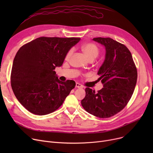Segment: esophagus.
Returning a JSON list of instances; mask_svg holds the SVG:
<instances>
[{"mask_svg":"<svg viewBox=\"0 0 153 153\" xmlns=\"http://www.w3.org/2000/svg\"><path fill=\"white\" fill-rule=\"evenodd\" d=\"M76 88H83V86H82L81 84H80L79 83L76 82Z\"/></svg>","mask_w":153,"mask_h":153,"instance_id":"obj_1","label":"esophagus"}]
</instances>
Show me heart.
I'll return each mask as SVG.
<instances>
[{"label":"heart","instance_id":"heart-1","mask_svg":"<svg viewBox=\"0 0 153 153\" xmlns=\"http://www.w3.org/2000/svg\"><path fill=\"white\" fill-rule=\"evenodd\" d=\"M82 50L89 59H94L95 58H97V56H98L99 53V50L98 49L97 46L91 43H86L84 45L82 46ZM72 52H73V50L71 49L66 55V59H68L71 57L72 54Z\"/></svg>","mask_w":153,"mask_h":153}]
</instances>
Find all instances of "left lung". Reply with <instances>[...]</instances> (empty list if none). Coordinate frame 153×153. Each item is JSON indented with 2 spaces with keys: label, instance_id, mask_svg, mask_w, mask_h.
<instances>
[{
  "label": "left lung",
  "instance_id": "1",
  "mask_svg": "<svg viewBox=\"0 0 153 153\" xmlns=\"http://www.w3.org/2000/svg\"><path fill=\"white\" fill-rule=\"evenodd\" d=\"M105 47V59L97 74L103 87L97 92L87 87L81 105L88 112L101 118H109L122 110L133 94L137 69L130 50L110 38H94Z\"/></svg>",
  "mask_w": 153,
  "mask_h": 153
}]
</instances>
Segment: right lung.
I'll list each match as a JSON object with an SVG mask.
<instances>
[{"instance_id":"obj_1","label":"right lung","mask_w":153,"mask_h":153,"mask_svg":"<svg viewBox=\"0 0 153 153\" xmlns=\"http://www.w3.org/2000/svg\"><path fill=\"white\" fill-rule=\"evenodd\" d=\"M80 38H38L23 45L13 59L10 75L16 98L31 113L45 115L58 109L76 86L62 82L54 71L61 66Z\"/></svg>"}]
</instances>
